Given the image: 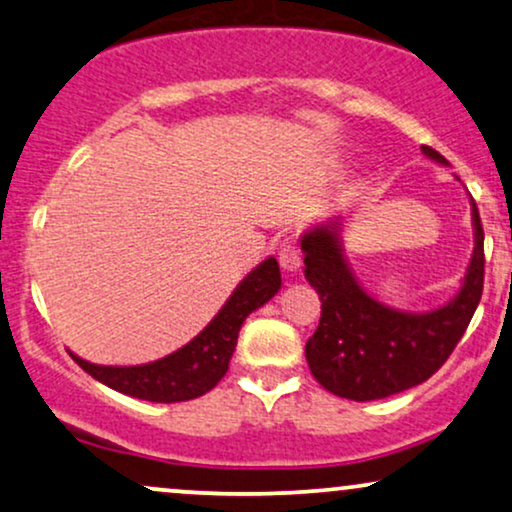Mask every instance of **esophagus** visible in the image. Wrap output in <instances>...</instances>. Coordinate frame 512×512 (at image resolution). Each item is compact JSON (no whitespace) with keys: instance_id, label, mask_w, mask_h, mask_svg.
Listing matches in <instances>:
<instances>
[{"instance_id":"1","label":"esophagus","mask_w":512,"mask_h":512,"mask_svg":"<svg viewBox=\"0 0 512 512\" xmlns=\"http://www.w3.org/2000/svg\"><path fill=\"white\" fill-rule=\"evenodd\" d=\"M278 262H281V267L286 271L300 269V264H302L300 248H297L295 243H286L281 250H278Z\"/></svg>"}]
</instances>
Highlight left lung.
<instances>
[{"instance_id": "obj_1", "label": "left lung", "mask_w": 512, "mask_h": 512, "mask_svg": "<svg viewBox=\"0 0 512 512\" xmlns=\"http://www.w3.org/2000/svg\"><path fill=\"white\" fill-rule=\"evenodd\" d=\"M432 160L446 163L435 148ZM475 252L454 302L430 314L394 312L359 286L340 252L335 226L302 238L304 276L321 300V319L307 340L309 371L338 397L373 401L416 387L451 357L480 304L484 288V229L472 200Z\"/></svg>"}]
</instances>
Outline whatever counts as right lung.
<instances>
[{"label":"right lung","mask_w":512,"mask_h":512,"mask_svg":"<svg viewBox=\"0 0 512 512\" xmlns=\"http://www.w3.org/2000/svg\"><path fill=\"white\" fill-rule=\"evenodd\" d=\"M278 288H281V271H278L274 257H269L250 276L243 278V283L234 290L222 312L210 321V326L198 338L153 364L96 366L75 354L70 357L99 383L129 394V397L160 401V404L196 399L200 394L210 392L224 378L245 316L271 300Z\"/></svg>","instance_id":"obj_1"}]
</instances>
